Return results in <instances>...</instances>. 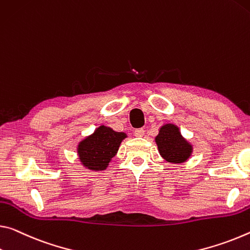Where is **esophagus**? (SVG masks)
<instances>
[{
	"label": "esophagus",
	"instance_id": "obj_1",
	"mask_svg": "<svg viewBox=\"0 0 250 250\" xmlns=\"http://www.w3.org/2000/svg\"><path fill=\"white\" fill-rule=\"evenodd\" d=\"M134 136L140 138V137H144L145 136V130L144 129H137L134 130Z\"/></svg>",
	"mask_w": 250,
	"mask_h": 250
}]
</instances>
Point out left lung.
Returning a JSON list of instances; mask_svg holds the SVG:
<instances>
[{"label":"left lung","instance_id":"8db88e82","mask_svg":"<svg viewBox=\"0 0 250 250\" xmlns=\"http://www.w3.org/2000/svg\"><path fill=\"white\" fill-rule=\"evenodd\" d=\"M154 141L160 156L169 164H184L193 151L192 145L182 137L180 129L173 124L161 125Z\"/></svg>","mask_w":250,"mask_h":250}]
</instances>
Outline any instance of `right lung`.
Listing matches in <instances>:
<instances>
[{"instance_id": "add662e5", "label": "right lung", "mask_w": 250, "mask_h": 250, "mask_svg": "<svg viewBox=\"0 0 250 250\" xmlns=\"http://www.w3.org/2000/svg\"><path fill=\"white\" fill-rule=\"evenodd\" d=\"M125 138V132H117L105 125L98 126L92 134L78 144L79 160L83 167L92 171L105 170Z\"/></svg>"}]
</instances>
